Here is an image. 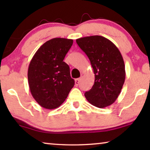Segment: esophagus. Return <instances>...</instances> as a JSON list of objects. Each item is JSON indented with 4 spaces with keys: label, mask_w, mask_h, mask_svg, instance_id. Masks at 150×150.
<instances>
[{
    "label": "esophagus",
    "mask_w": 150,
    "mask_h": 150,
    "mask_svg": "<svg viewBox=\"0 0 150 150\" xmlns=\"http://www.w3.org/2000/svg\"><path fill=\"white\" fill-rule=\"evenodd\" d=\"M80 81H81V78H78V79H76L75 80V86H78L79 84L80 83Z\"/></svg>",
    "instance_id": "1"
}]
</instances>
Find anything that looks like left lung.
Wrapping results in <instances>:
<instances>
[{
	"label": "left lung",
	"instance_id": "8db88e82",
	"mask_svg": "<svg viewBox=\"0 0 150 150\" xmlns=\"http://www.w3.org/2000/svg\"><path fill=\"white\" fill-rule=\"evenodd\" d=\"M76 42L87 55L95 73V83L85 92V98L100 108L112 105L120 95L126 78L120 51L110 40L100 35L81 38Z\"/></svg>",
	"mask_w": 150,
	"mask_h": 150
}]
</instances>
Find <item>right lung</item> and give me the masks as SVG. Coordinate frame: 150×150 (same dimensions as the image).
<instances>
[{
	"label": "right lung",
	"mask_w": 150,
	"mask_h": 150,
	"mask_svg": "<svg viewBox=\"0 0 150 150\" xmlns=\"http://www.w3.org/2000/svg\"><path fill=\"white\" fill-rule=\"evenodd\" d=\"M73 43V40L62 38L48 40L30 63L28 79L30 92L43 108L59 107L75 85L69 65L63 62Z\"/></svg>",
	"instance_id": "add662e5"
}]
</instances>
